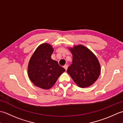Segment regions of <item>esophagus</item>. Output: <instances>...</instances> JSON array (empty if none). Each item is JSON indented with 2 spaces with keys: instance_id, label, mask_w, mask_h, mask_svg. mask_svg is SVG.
<instances>
[{
  "instance_id": "34e87169",
  "label": "esophagus",
  "mask_w": 123,
  "mask_h": 123,
  "mask_svg": "<svg viewBox=\"0 0 123 123\" xmlns=\"http://www.w3.org/2000/svg\"><path fill=\"white\" fill-rule=\"evenodd\" d=\"M63 67H64V68L65 69V70H67V69H68V65L66 64V65H65V66Z\"/></svg>"
}]
</instances>
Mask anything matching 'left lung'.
<instances>
[{
    "instance_id": "obj_1",
    "label": "left lung",
    "mask_w": 123,
    "mask_h": 123,
    "mask_svg": "<svg viewBox=\"0 0 123 123\" xmlns=\"http://www.w3.org/2000/svg\"><path fill=\"white\" fill-rule=\"evenodd\" d=\"M69 49L73 59L72 63L68 68V74L79 87H89L100 75V65L98 60L90 49L83 45L74 46Z\"/></svg>"
}]
</instances>
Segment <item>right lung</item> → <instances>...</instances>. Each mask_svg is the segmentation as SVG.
Segmentation results:
<instances>
[{"label": "right lung", "mask_w": 123, "mask_h": 123, "mask_svg": "<svg viewBox=\"0 0 123 123\" xmlns=\"http://www.w3.org/2000/svg\"><path fill=\"white\" fill-rule=\"evenodd\" d=\"M53 49L50 44L43 43L34 52L28 65V75L34 85L43 89L53 86L66 70L51 59Z\"/></svg>", "instance_id": "add662e5"}]
</instances>
